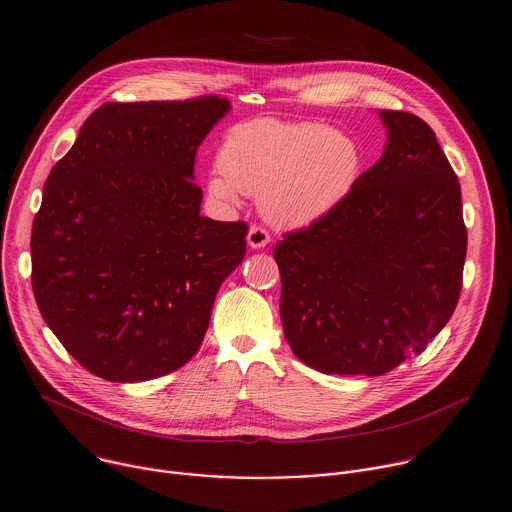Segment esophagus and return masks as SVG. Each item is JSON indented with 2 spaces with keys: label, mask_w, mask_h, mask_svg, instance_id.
Segmentation results:
<instances>
[{
  "label": "esophagus",
  "mask_w": 512,
  "mask_h": 512,
  "mask_svg": "<svg viewBox=\"0 0 512 512\" xmlns=\"http://www.w3.org/2000/svg\"><path fill=\"white\" fill-rule=\"evenodd\" d=\"M269 241H271V237H269V233H267L263 227L253 225V227L249 229V233H247V243H249V247H253V249H263Z\"/></svg>",
  "instance_id": "obj_1"
}]
</instances>
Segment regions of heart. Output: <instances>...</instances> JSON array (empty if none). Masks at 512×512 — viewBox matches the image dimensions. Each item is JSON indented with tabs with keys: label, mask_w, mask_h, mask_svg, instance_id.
Returning <instances> with one entry per match:
<instances>
[{
	"label": "heart",
	"mask_w": 512,
	"mask_h": 512,
	"mask_svg": "<svg viewBox=\"0 0 512 512\" xmlns=\"http://www.w3.org/2000/svg\"><path fill=\"white\" fill-rule=\"evenodd\" d=\"M221 175L209 181L215 197L259 195L267 221L311 225L342 205L364 170L360 140L313 120L257 118L235 124L223 138Z\"/></svg>",
	"instance_id": "heart-1"
}]
</instances>
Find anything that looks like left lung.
<instances>
[{"label": "left lung", "mask_w": 512, "mask_h": 512, "mask_svg": "<svg viewBox=\"0 0 512 512\" xmlns=\"http://www.w3.org/2000/svg\"><path fill=\"white\" fill-rule=\"evenodd\" d=\"M380 116L388 128L382 158L342 205L273 251L287 344L323 374L382 376L420 356L462 287L458 177L422 118Z\"/></svg>", "instance_id": "1"}]
</instances>
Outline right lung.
<instances>
[{"mask_svg":"<svg viewBox=\"0 0 512 512\" xmlns=\"http://www.w3.org/2000/svg\"><path fill=\"white\" fill-rule=\"evenodd\" d=\"M219 96L106 102L44 185L32 287L68 354L108 382H144L201 348L247 225L201 217L197 148L229 112Z\"/></svg>","mask_w":512,"mask_h":512,"instance_id":"1","label":"right lung"}]
</instances>
